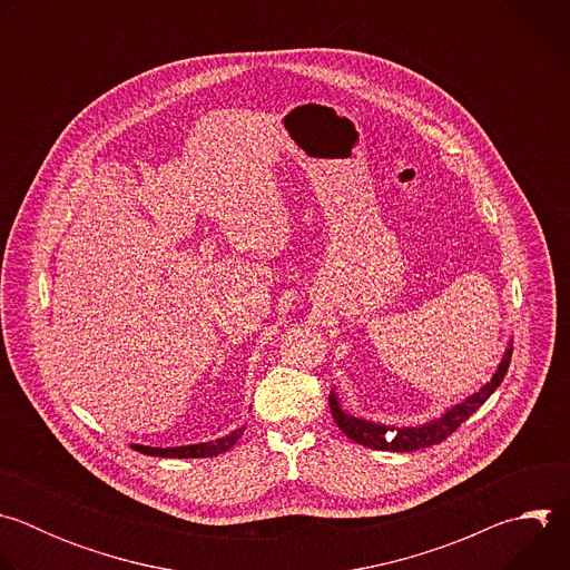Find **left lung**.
I'll return each mask as SVG.
<instances>
[{
  "label": "left lung",
  "instance_id": "left-lung-1",
  "mask_svg": "<svg viewBox=\"0 0 570 570\" xmlns=\"http://www.w3.org/2000/svg\"><path fill=\"white\" fill-rule=\"evenodd\" d=\"M510 358H512V345L505 350V356L499 363L492 379L487 381L478 392H473L464 401L451 405L449 411H444V415H440L426 424H420V426H387V424H376L370 420L354 417L343 411L336 390H332V394H330V409H332V415H334V422L338 424V429L356 444H363V446L376 449V451L411 453V451L444 442L462 422H466L503 383V376L510 367Z\"/></svg>",
  "mask_w": 570,
  "mask_h": 570
}]
</instances>
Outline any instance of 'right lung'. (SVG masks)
<instances>
[{"label":"right lung","instance_id":"right-lung-1","mask_svg":"<svg viewBox=\"0 0 570 570\" xmlns=\"http://www.w3.org/2000/svg\"><path fill=\"white\" fill-rule=\"evenodd\" d=\"M246 431V426H240L232 433H227L225 438H218L214 442H200V444H187V446H144V444H132L135 451L144 453V455H157V458H214L218 453L229 451L238 438Z\"/></svg>","mask_w":570,"mask_h":570}]
</instances>
